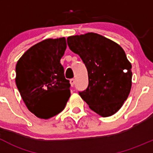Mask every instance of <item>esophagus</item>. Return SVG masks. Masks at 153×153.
<instances>
[{"label":"esophagus","mask_w":153,"mask_h":153,"mask_svg":"<svg viewBox=\"0 0 153 153\" xmlns=\"http://www.w3.org/2000/svg\"><path fill=\"white\" fill-rule=\"evenodd\" d=\"M69 83H70L71 86L73 87L74 85H75V79H70L69 80Z\"/></svg>","instance_id":"esophagus-1"}]
</instances>
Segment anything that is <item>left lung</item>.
<instances>
[{
  "mask_svg": "<svg viewBox=\"0 0 153 153\" xmlns=\"http://www.w3.org/2000/svg\"><path fill=\"white\" fill-rule=\"evenodd\" d=\"M67 44L87 69L89 85L79 92L82 99L100 116L116 113L132 87V64L123 48L93 32L68 37Z\"/></svg>",
  "mask_w": 153,
  "mask_h": 153,
  "instance_id": "obj_1",
  "label": "left lung"
}]
</instances>
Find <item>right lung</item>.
<instances>
[{"label":"right lung","instance_id":"obj_1","mask_svg":"<svg viewBox=\"0 0 153 153\" xmlns=\"http://www.w3.org/2000/svg\"><path fill=\"white\" fill-rule=\"evenodd\" d=\"M66 49L65 38H48L31 47L17 62L16 86L27 109L39 118L61 112L70 97V84L60 63Z\"/></svg>","mask_w":153,"mask_h":153}]
</instances>
